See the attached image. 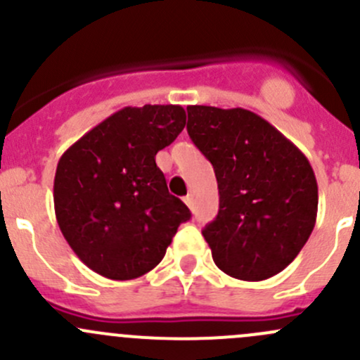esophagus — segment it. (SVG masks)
<instances>
[{"instance_id":"34e87169","label":"esophagus","mask_w":360,"mask_h":360,"mask_svg":"<svg viewBox=\"0 0 360 360\" xmlns=\"http://www.w3.org/2000/svg\"><path fill=\"white\" fill-rule=\"evenodd\" d=\"M184 202H186V205L190 207V209H193V197H191V195H186V197H184Z\"/></svg>"}]
</instances>
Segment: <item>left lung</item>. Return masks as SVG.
<instances>
[{
	"mask_svg": "<svg viewBox=\"0 0 360 360\" xmlns=\"http://www.w3.org/2000/svg\"><path fill=\"white\" fill-rule=\"evenodd\" d=\"M186 129L217 179L219 212L202 230L216 266L248 282L281 274L317 219L310 162L271 123L242 108L188 106Z\"/></svg>",
	"mask_w": 360,
	"mask_h": 360,
	"instance_id": "left-lung-1",
	"label": "left lung"
}]
</instances>
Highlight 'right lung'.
Listing matches in <instances>:
<instances>
[{
  "instance_id": "1",
  "label": "right lung",
  "mask_w": 360,
  "mask_h": 360,
  "mask_svg": "<svg viewBox=\"0 0 360 360\" xmlns=\"http://www.w3.org/2000/svg\"><path fill=\"white\" fill-rule=\"evenodd\" d=\"M184 125L186 112L174 104L123 108L60 157L53 179L57 223L96 274L111 281L148 274L191 217L155 162Z\"/></svg>"
}]
</instances>
